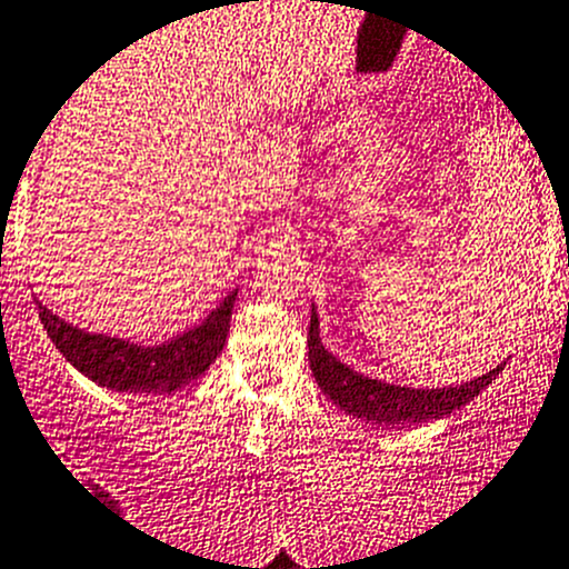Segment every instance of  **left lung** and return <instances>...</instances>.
<instances>
[{
    "mask_svg": "<svg viewBox=\"0 0 569 569\" xmlns=\"http://www.w3.org/2000/svg\"><path fill=\"white\" fill-rule=\"evenodd\" d=\"M308 361H311V372L317 378L319 389L341 411L383 425L428 422V419L445 417V413L467 406L476 395H481L503 369V363H500L498 369H489L481 378L470 380V383L450 386V389H408V386L383 383V380L356 372V369H350L325 350L322 341H319L317 311H311V328H308Z\"/></svg>",
    "mask_w": 569,
    "mask_h": 569,
    "instance_id": "8db88e82",
    "label": "left lung"
}]
</instances>
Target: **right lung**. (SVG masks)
Returning <instances> with one entry per match:
<instances>
[{"label": "right lung", "instance_id": "right-lung-1", "mask_svg": "<svg viewBox=\"0 0 569 569\" xmlns=\"http://www.w3.org/2000/svg\"><path fill=\"white\" fill-rule=\"evenodd\" d=\"M233 302L236 291H230L206 322L158 347H138L124 339L86 333V330L54 317L43 306H38V317H41L52 345L66 356V361L74 363L93 383L116 391L169 395L189 380L200 378L217 361L224 339H228Z\"/></svg>", "mask_w": 569, "mask_h": 569}]
</instances>
